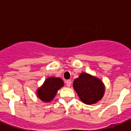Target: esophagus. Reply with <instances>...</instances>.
Segmentation results:
<instances>
[{"label": "esophagus", "instance_id": "34e87169", "mask_svg": "<svg viewBox=\"0 0 131 131\" xmlns=\"http://www.w3.org/2000/svg\"><path fill=\"white\" fill-rule=\"evenodd\" d=\"M66 85L68 86H70V85H71V81L70 80H67L66 81Z\"/></svg>", "mask_w": 131, "mask_h": 131}]
</instances>
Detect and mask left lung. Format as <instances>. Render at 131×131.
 <instances>
[{"mask_svg": "<svg viewBox=\"0 0 131 131\" xmlns=\"http://www.w3.org/2000/svg\"><path fill=\"white\" fill-rule=\"evenodd\" d=\"M74 89L82 102L86 104H94L100 100L105 92V86L100 79L86 73L80 74L74 80Z\"/></svg>", "mask_w": 131, "mask_h": 131, "instance_id": "obj_1", "label": "left lung"}]
</instances>
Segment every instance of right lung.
<instances>
[{
  "mask_svg": "<svg viewBox=\"0 0 131 131\" xmlns=\"http://www.w3.org/2000/svg\"><path fill=\"white\" fill-rule=\"evenodd\" d=\"M63 80L59 77H49L45 80L43 84L37 89V96L44 102L52 101L58 91L63 86Z\"/></svg>",
  "mask_w": 131,
  "mask_h": 131,
  "instance_id": "right-lung-1",
  "label": "right lung"
}]
</instances>
